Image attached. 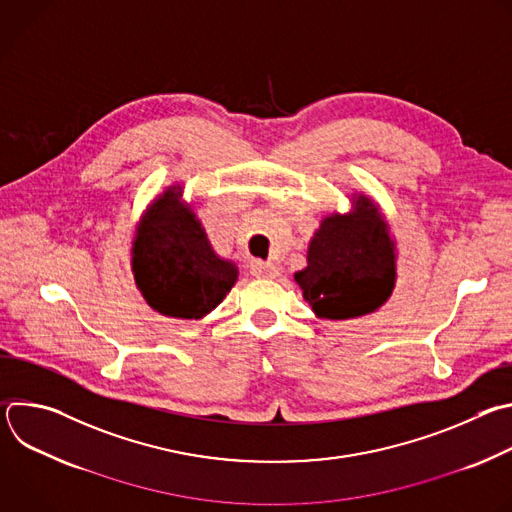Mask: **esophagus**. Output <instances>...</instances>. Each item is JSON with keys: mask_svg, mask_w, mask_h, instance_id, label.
Listing matches in <instances>:
<instances>
[{"mask_svg": "<svg viewBox=\"0 0 512 512\" xmlns=\"http://www.w3.org/2000/svg\"><path fill=\"white\" fill-rule=\"evenodd\" d=\"M251 273L261 279H275L279 275V267L275 263H265V261H253L251 263Z\"/></svg>", "mask_w": 512, "mask_h": 512, "instance_id": "esophagus-1", "label": "esophagus"}]
</instances>
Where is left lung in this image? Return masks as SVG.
I'll use <instances>...</instances> for the list:
<instances>
[{
    "instance_id": "1",
    "label": "left lung",
    "mask_w": 512,
    "mask_h": 512,
    "mask_svg": "<svg viewBox=\"0 0 512 512\" xmlns=\"http://www.w3.org/2000/svg\"><path fill=\"white\" fill-rule=\"evenodd\" d=\"M294 273L320 320H350L377 312L397 283V245L369 194L352 192L348 212L326 214Z\"/></svg>"
}]
</instances>
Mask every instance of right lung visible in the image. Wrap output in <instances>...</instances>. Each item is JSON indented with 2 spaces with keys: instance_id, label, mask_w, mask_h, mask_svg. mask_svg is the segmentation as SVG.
Returning <instances> with one entry per match:
<instances>
[{
  "instance_id": "obj_1",
  "label": "right lung",
  "mask_w": 512,
  "mask_h": 512,
  "mask_svg": "<svg viewBox=\"0 0 512 512\" xmlns=\"http://www.w3.org/2000/svg\"><path fill=\"white\" fill-rule=\"evenodd\" d=\"M180 184L160 192L139 216L131 271L143 300L168 318L200 320L221 304L239 267L216 255Z\"/></svg>"
}]
</instances>
